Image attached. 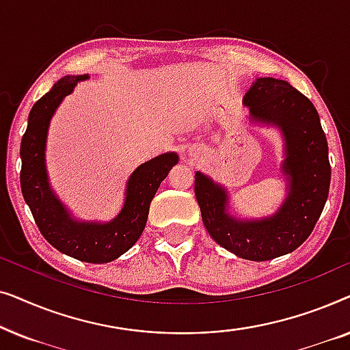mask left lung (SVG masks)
<instances>
[{"label": "left lung", "mask_w": 350, "mask_h": 350, "mask_svg": "<svg viewBox=\"0 0 350 350\" xmlns=\"http://www.w3.org/2000/svg\"><path fill=\"white\" fill-rule=\"evenodd\" d=\"M252 121L280 129L285 140L282 172L288 194L271 217L236 218L223 186L196 172L194 193L204 226L234 255L267 261L296 250L310 236L327 202L332 167L328 143L312 102L284 79L258 78L243 97Z\"/></svg>", "instance_id": "obj_1"}]
</instances>
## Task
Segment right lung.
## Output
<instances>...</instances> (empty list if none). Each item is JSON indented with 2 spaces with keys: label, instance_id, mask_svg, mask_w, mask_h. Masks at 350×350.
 I'll list each match as a JSON object with an SVG mask.
<instances>
[{
  "label": "right lung",
  "instance_id": "add662e5",
  "mask_svg": "<svg viewBox=\"0 0 350 350\" xmlns=\"http://www.w3.org/2000/svg\"><path fill=\"white\" fill-rule=\"evenodd\" d=\"M89 75L65 76L33 105L21 143V186L36 226L57 250L79 261L103 265L132 248L145 229L150 204L161 181L178 162L176 152H164L133 170L126 185V200L108 223L79 221L51 189L46 170V140L51 119L66 95Z\"/></svg>",
  "mask_w": 350,
  "mask_h": 350
}]
</instances>
